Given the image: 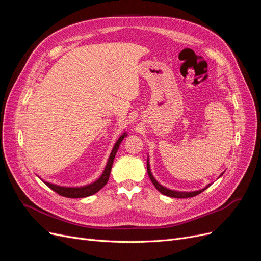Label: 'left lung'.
<instances>
[{"label": "left lung", "mask_w": 261, "mask_h": 261, "mask_svg": "<svg viewBox=\"0 0 261 261\" xmlns=\"http://www.w3.org/2000/svg\"><path fill=\"white\" fill-rule=\"evenodd\" d=\"M147 171H148V175L150 177V179H151L152 184L154 185V187L159 191L161 194L168 196V197H172V198H189V197H194L196 195H199L200 193H202L203 191H206V189L211 185V184H208L204 186L203 188L199 189V191H193V192H179V191H174V189H170V188H167L164 187L163 185H161L159 181H158L154 176L152 175L151 173V169H150V162H149V155L147 158ZM223 173L221 174L220 176H222ZM219 176V177H220Z\"/></svg>", "instance_id": "obj_1"}]
</instances>
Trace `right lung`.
I'll use <instances>...</instances> for the list:
<instances>
[{"label": "right lung", "mask_w": 261, "mask_h": 261, "mask_svg": "<svg viewBox=\"0 0 261 261\" xmlns=\"http://www.w3.org/2000/svg\"><path fill=\"white\" fill-rule=\"evenodd\" d=\"M127 136V133H123L122 135L118 137V139L116 140V143L112 149L111 153L109 155V159L107 162L106 168L102 172V174L100 175V177H98L96 180L92 181L90 184L87 185H83V186H61V185H57L50 183V181L43 180L42 178H40L43 183L50 187L52 191H54L55 193H58L59 195L63 196V197H67V198H84V197H88L91 196L93 194L98 193L102 187H105L106 184L108 183L109 177H110V173H111V169H112V164L114 161L115 154L117 152L118 148H120V145L122 143V140Z\"/></svg>", "instance_id": "1"}]
</instances>
